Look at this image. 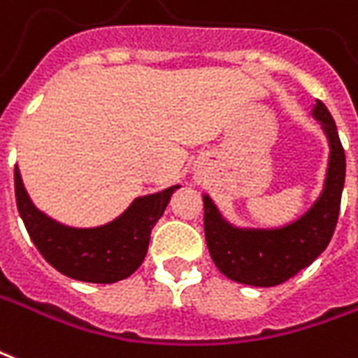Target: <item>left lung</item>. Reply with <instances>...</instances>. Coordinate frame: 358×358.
Listing matches in <instances>:
<instances>
[{"mask_svg":"<svg viewBox=\"0 0 358 358\" xmlns=\"http://www.w3.org/2000/svg\"><path fill=\"white\" fill-rule=\"evenodd\" d=\"M311 117L327 136V172L317 199L298 218L275 227L235 226L203 193L208 252L227 279L248 287H277L311 266L332 239L345 184V153L334 119L320 100H315Z\"/></svg>","mask_w":358,"mask_h":358,"instance_id":"obj_1","label":"left lung"}]
</instances>
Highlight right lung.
I'll return each mask as SVG.
<instances>
[{"instance_id": "add662e5", "label": "right lung", "mask_w": 358, "mask_h": 358, "mask_svg": "<svg viewBox=\"0 0 358 358\" xmlns=\"http://www.w3.org/2000/svg\"><path fill=\"white\" fill-rule=\"evenodd\" d=\"M180 184L134 197L123 213L102 226L73 227L39 210L15 166L17 206L30 239L45 260L66 277L110 285L131 277L144 262L150 235Z\"/></svg>"}]
</instances>
